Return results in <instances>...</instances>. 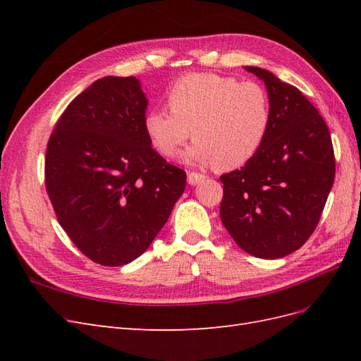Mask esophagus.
<instances>
[{
  "instance_id": "esophagus-1",
  "label": "esophagus",
  "mask_w": 361,
  "mask_h": 361,
  "mask_svg": "<svg viewBox=\"0 0 361 361\" xmlns=\"http://www.w3.org/2000/svg\"><path fill=\"white\" fill-rule=\"evenodd\" d=\"M187 176H188V183L190 185H197V183H200V182H203L206 179L204 174L197 173V171H188Z\"/></svg>"
}]
</instances>
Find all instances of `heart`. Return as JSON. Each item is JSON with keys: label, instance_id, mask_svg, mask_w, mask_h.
Here are the masks:
<instances>
[{"label": "heart", "instance_id": "obj_1", "mask_svg": "<svg viewBox=\"0 0 361 361\" xmlns=\"http://www.w3.org/2000/svg\"><path fill=\"white\" fill-rule=\"evenodd\" d=\"M169 110L145 117L146 135L162 157L174 158L192 134L187 159L235 170L253 159L268 137L272 106L264 85L233 76L188 73L167 93Z\"/></svg>", "mask_w": 361, "mask_h": 361}]
</instances>
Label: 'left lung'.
<instances>
[{
  "instance_id": "left-lung-1",
  "label": "left lung",
  "mask_w": 361,
  "mask_h": 361,
  "mask_svg": "<svg viewBox=\"0 0 361 361\" xmlns=\"http://www.w3.org/2000/svg\"><path fill=\"white\" fill-rule=\"evenodd\" d=\"M265 82L272 120L257 155L226 173L220 216L248 255L279 259L314 232L334 182V150L322 116L297 87L247 66Z\"/></svg>"
}]
</instances>
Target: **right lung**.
<instances>
[{
    "instance_id": "add662e5",
    "label": "right lung",
    "mask_w": 361,
    "mask_h": 361,
    "mask_svg": "<svg viewBox=\"0 0 361 361\" xmlns=\"http://www.w3.org/2000/svg\"><path fill=\"white\" fill-rule=\"evenodd\" d=\"M146 106L134 76H104L68 105L47 146L45 185L57 220L104 267L143 255L187 183V173L150 146Z\"/></svg>"
}]
</instances>
